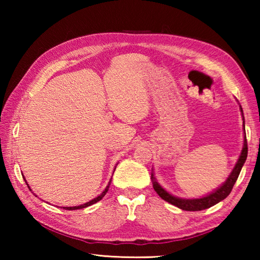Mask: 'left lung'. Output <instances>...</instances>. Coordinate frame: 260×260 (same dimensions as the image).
I'll return each instance as SVG.
<instances>
[{
    "label": "left lung",
    "instance_id": "8db88e82",
    "mask_svg": "<svg viewBox=\"0 0 260 260\" xmlns=\"http://www.w3.org/2000/svg\"><path fill=\"white\" fill-rule=\"evenodd\" d=\"M242 117H243V110H242L240 105ZM243 132H244V140H243V148H242L241 155L237 159L234 169L230 174V177L223 182L221 186L214 189L212 192L208 193L203 197H200V199H181V197L173 196L172 193L166 191L164 188H162L159 183H158L157 179L155 178V174L151 172V181H152V187L155 189V191L159 195L162 200L169 202L177 208L184 210V211H202L205 209H209L211 206L215 205L219 202L225 200L226 197L230 195L233 187L236 182L237 178H239L240 172L243 167L244 162L246 160V156H248V143H246V136H245V125H244V117H243Z\"/></svg>",
    "mask_w": 260,
    "mask_h": 260
}]
</instances>
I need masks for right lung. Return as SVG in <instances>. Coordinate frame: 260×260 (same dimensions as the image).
I'll return each mask as SVG.
<instances>
[{"instance_id": "1", "label": "right lung", "mask_w": 260, "mask_h": 260, "mask_svg": "<svg viewBox=\"0 0 260 260\" xmlns=\"http://www.w3.org/2000/svg\"><path fill=\"white\" fill-rule=\"evenodd\" d=\"M114 170H116V166H114ZM111 180H112V178L110 179V181H109V183H108V186L105 187V189H104V190L102 191V193H101V195H99L98 197H95L94 200H91V201H89V202H87V203H85V204H81V205H79V206H64L63 209H65V210H79V209L87 208V206H90V205H93V204H95V203H98L99 201L102 200L103 197L105 196V193L108 192V190H109V187H110V183H111ZM27 186H28V184H27ZM28 188H29V186H28Z\"/></svg>"}]
</instances>
